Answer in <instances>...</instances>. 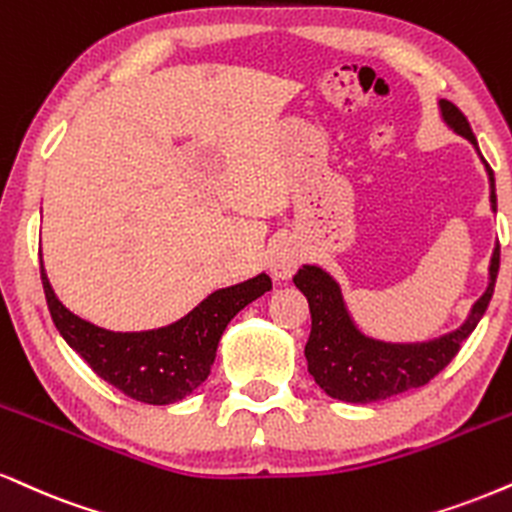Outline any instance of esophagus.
Returning a JSON list of instances; mask_svg holds the SVG:
<instances>
[{
    "label": "esophagus",
    "mask_w": 512,
    "mask_h": 512,
    "mask_svg": "<svg viewBox=\"0 0 512 512\" xmlns=\"http://www.w3.org/2000/svg\"><path fill=\"white\" fill-rule=\"evenodd\" d=\"M300 264V250L293 240H281L272 248L269 255V272L274 279H291Z\"/></svg>",
    "instance_id": "1"
}]
</instances>
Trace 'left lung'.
<instances>
[{"label": "left lung", "instance_id": "8db88e82", "mask_svg": "<svg viewBox=\"0 0 512 512\" xmlns=\"http://www.w3.org/2000/svg\"><path fill=\"white\" fill-rule=\"evenodd\" d=\"M439 107L443 121L477 147V138L465 114L448 100H441ZM486 171L491 181V209L496 212L494 171L489 164H486ZM498 264H501V245H496L494 257H491L489 288L474 303L465 324L427 343H384L360 334L348 315L338 283L324 269L305 264L293 276V283L310 303L312 315V331L305 346L307 369L331 398L346 400V403H374L396 393L420 389L458 355L465 338L484 317L494 295Z\"/></svg>", "mask_w": 512, "mask_h": 512}]
</instances>
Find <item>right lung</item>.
<instances>
[{
    "label": "right lung",
    "mask_w": 512,
    "mask_h": 512,
    "mask_svg": "<svg viewBox=\"0 0 512 512\" xmlns=\"http://www.w3.org/2000/svg\"><path fill=\"white\" fill-rule=\"evenodd\" d=\"M49 315L64 341L92 372L128 398L150 405L183 400L209 377L219 338L245 305L272 288L267 274L214 291L176 324L140 334H114L66 310L40 264Z\"/></svg>",
    "instance_id": "right-lung-1"
}]
</instances>
